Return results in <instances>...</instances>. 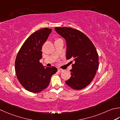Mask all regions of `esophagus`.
I'll list each match as a JSON object with an SVG mask.
<instances>
[{
    "label": "esophagus",
    "mask_w": 120,
    "mask_h": 120,
    "mask_svg": "<svg viewBox=\"0 0 120 120\" xmlns=\"http://www.w3.org/2000/svg\"><path fill=\"white\" fill-rule=\"evenodd\" d=\"M63 70H62V69H58V71L59 72H63Z\"/></svg>",
    "instance_id": "1"
}]
</instances>
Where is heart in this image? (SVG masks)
<instances>
[{"instance_id": "1", "label": "heart", "mask_w": 120, "mask_h": 120, "mask_svg": "<svg viewBox=\"0 0 120 120\" xmlns=\"http://www.w3.org/2000/svg\"><path fill=\"white\" fill-rule=\"evenodd\" d=\"M57 40H58V39H57Z\"/></svg>"}]
</instances>
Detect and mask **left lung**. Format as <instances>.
Masks as SVG:
<instances>
[{"mask_svg": "<svg viewBox=\"0 0 120 120\" xmlns=\"http://www.w3.org/2000/svg\"><path fill=\"white\" fill-rule=\"evenodd\" d=\"M55 30L67 43V59L74 62L70 70L71 76L65 83L74 90L85 88L94 78L99 67L98 55L90 38L79 30L71 27Z\"/></svg>", "mask_w": 120, "mask_h": 120, "instance_id": "8db88e82", "label": "left lung"}]
</instances>
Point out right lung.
<instances>
[{
	"label": "right lung",
	"instance_id": "obj_1",
	"mask_svg": "<svg viewBox=\"0 0 120 120\" xmlns=\"http://www.w3.org/2000/svg\"><path fill=\"white\" fill-rule=\"evenodd\" d=\"M51 30L44 28L33 33L25 41L16 56V76L23 87L30 92L39 93L46 88L51 76L57 72L56 67H45L39 62L42 58V46Z\"/></svg>",
	"mask_w": 120,
	"mask_h": 120
}]
</instances>
